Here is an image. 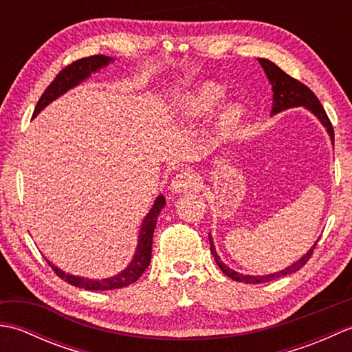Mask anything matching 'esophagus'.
I'll return each instance as SVG.
<instances>
[{
  "label": "esophagus",
  "instance_id": "obj_1",
  "mask_svg": "<svg viewBox=\"0 0 352 352\" xmlns=\"http://www.w3.org/2000/svg\"><path fill=\"white\" fill-rule=\"evenodd\" d=\"M199 184H201V178L197 174H193V172L189 169H183L182 172H178L174 178H172L170 190L175 193H180L188 189H198Z\"/></svg>",
  "mask_w": 352,
  "mask_h": 352
}]
</instances>
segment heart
Here are the masks:
<instances>
[{"mask_svg": "<svg viewBox=\"0 0 352 352\" xmlns=\"http://www.w3.org/2000/svg\"><path fill=\"white\" fill-rule=\"evenodd\" d=\"M226 96L223 87L216 83H206L203 87L189 96L188 104H186V115L189 118H203L206 115H210L212 111L219 106L221 101ZM242 109L237 104L230 106L226 113L222 115V126L223 130H230L231 126L236 125V122L241 119Z\"/></svg>", "mask_w": 352, "mask_h": 352, "instance_id": "b5f03b06", "label": "heart"}]
</instances>
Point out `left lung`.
Here are the masks:
<instances>
[{"label":"left lung","instance_id":"obj_1","mask_svg":"<svg viewBox=\"0 0 352 352\" xmlns=\"http://www.w3.org/2000/svg\"><path fill=\"white\" fill-rule=\"evenodd\" d=\"M258 63L261 65V68L265 69L266 77L269 78V83L272 85V111L271 115H276L280 113L283 110H287L292 107H305L307 110H310L313 115H315L322 125L327 129L328 134H330L331 142L334 144V130H333V125L330 122V119H328L325 110L322 107V104L318 100V96L313 94L310 89L302 85L301 81L295 80L294 77L287 76L286 72L283 69H280L278 66L275 63H272L271 60H267V58H258ZM208 241H210V251L214 257L216 265L221 267V271L226 274L227 276H230L231 280H236V281H241V283H248V284H258V283H266V281H272L275 278H281V276H286L294 274L296 271H300V269L307 263L310 260L313 250H315L316 243L311 246V248L307 251L305 256H302L300 260L295 261L294 265L287 266L286 269H283L280 272H275V274H269V275H243V274H239L233 269H230L227 265H223L221 261V257L218 256V252L214 250V245L212 241V236L208 234Z\"/></svg>","mask_w":352,"mask_h":352}]
</instances>
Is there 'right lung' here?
Returning <instances> with one entry per match:
<instances>
[{
	"label": "right lung",
	"instance_id": "1",
	"mask_svg": "<svg viewBox=\"0 0 352 352\" xmlns=\"http://www.w3.org/2000/svg\"><path fill=\"white\" fill-rule=\"evenodd\" d=\"M111 60H113L111 57L98 54V56L80 58V60L72 62L71 65L66 66V68H63L60 72H58L56 78L51 81V85L45 89V92L42 94L39 101H37L33 118L39 115V111L47 107L51 101H54L65 92H68L69 89L78 86L81 81L86 80L87 77H91L92 72L101 69L102 66H107ZM164 204H166L164 197L163 195L157 197L153 208L145 216V219L140 226L138 248H136V252H134V257L130 261V265L118 275L110 276V278H102V280H89V278H83V276L65 274L62 269H58L57 266L52 265L51 261L47 260L48 265L63 281L86 290H113V289H121V287L129 286V284L139 280V276L144 274L145 269L149 266V261H151L154 228L157 223V218H159L160 210L164 207Z\"/></svg>",
	"mask_w": 352,
	"mask_h": 352
}]
</instances>
